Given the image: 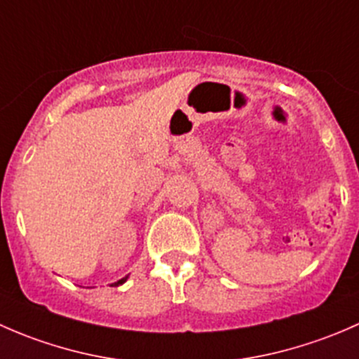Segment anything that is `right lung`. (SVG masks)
<instances>
[{
    "mask_svg": "<svg viewBox=\"0 0 359 359\" xmlns=\"http://www.w3.org/2000/svg\"><path fill=\"white\" fill-rule=\"evenodd\" d=\"M126 280H128V276L121 278V280H118V281H116V283H112V285H116V287H118V285H123V283H125V281H126Z\"/></svg>",
    "mask_w": 359,
    "mask_h": 359,
    "instance_id": "add662e5",
    "label": "right lung"
}]
</instances>
